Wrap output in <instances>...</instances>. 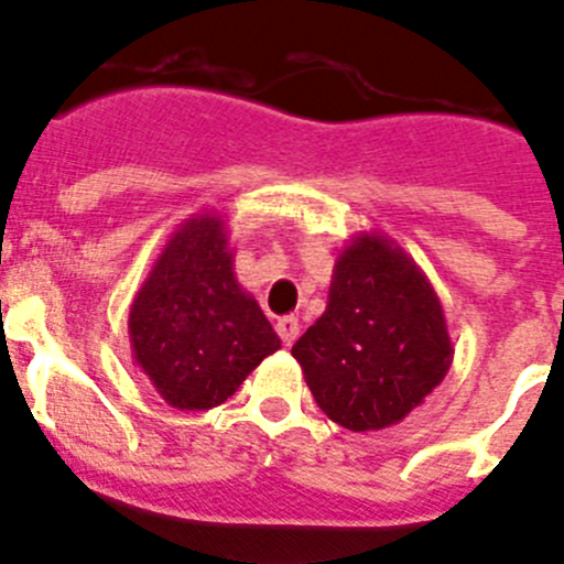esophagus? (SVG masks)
Returning a JSON list of instances; mask_svg holds the SVG:
<instances>
[{
    "mask_svg": "<svg viewBox=\"0 0 564 564\" xmlns=\"http://www.w3.org/2000/svg\"><path fill=\"white\" fill-rule=\"evenodd\" d=\"M299 318L296 316H285V318H279L276 322V333H279V338H282V344L285 346H291L293 340L299 338Z\"/></svg>",
    "mask_w": 564,
    "mask_h": 564,
    "instance_id": "34e87169",
    "label": "esophagus"
}]
</instances>
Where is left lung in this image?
Wrapping results in <instances>:
<instances>
[{"label": "left lung", "instance_id": "8db88e82", "mask_svg": "<svg viewBox=\"0 0 564 564\" xmlns=\"http://www.w3.org/2000/svg\"><path fill=\"white\" fill-rule=\"evenodd\" d=\"M318 408L355 433L400 425L453 364L444 307L413 257L380 231L340 248L327 310L293 344Z\"/></svg>", "mask_w": 564, "mask_h": 564}]
</instances>
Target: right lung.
Listing matches in <instances>:
<instances>
[{"label":"right lung","instance_id":"1","mask_svg":"<svg viewBox=\"0 0 564 564\" xmlns=\"http://www.w3.org/2000/svg\"><path fill=\"white\" fill-rule=\"evenodd\" d=\"M128 338L133 364L178 411L226 402L282 346L237 282L224 215L204 209L170 235L133 296Z\"/></svg>","mask_w":564,"mask_h":564}]
</instances>
